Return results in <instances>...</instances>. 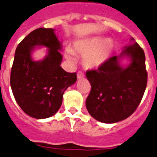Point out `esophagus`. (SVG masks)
Here are the masks:
<instances>
[{"label": "esophagus", "instance_id": "34e87169", "mask_svg": "<svg viewBox=\"0 0 157 157\" xmlns=\"http://www.w3.org/2000/svg\"><path fill=\"white\" fill-rule=\"evenodd\" d=\"M77 78H84L83 73L81 72V71H78V72L77 73Z\"/></svg>", "mask_w": 157, "mask_h": 157}]
</instances>
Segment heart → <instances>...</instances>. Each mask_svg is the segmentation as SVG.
<instances>
[{
    "label": "heart",
    "mask_w": 157,
    "mask_h": 157,
    "mask_svg": "<svg viewBox=\"0 0 157 157\" xmlns=\"http://www.w3.org/2000/svg\"><path fill=\"white\" fill-rule=\"evenodd\" d=\"M75 52L83 56L82 64L85 68L89 70L98 69L105 63L113 51L111 41L102 37H91L81 40L75 43ZM65 57L69 60L75 59L74 53L68 49L65 52Z\"/></svg>",
    "instance_id": "1"
}]
</instances>
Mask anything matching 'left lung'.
I'll return each instance as SVG.
<instances>
[{
	"mask_svg": "<svg viewBox=\"0 0 157 157\" xmlns=\"http://www.w3.org/2000/svg\"><path fill=\"white\" fill-rule=\"evenodd\" d=\"M131 41H134L133 37ZM124 56L131 59V64L123 67L119 60ZM86 76L92 86L86 100L90 115L106 124L125 120L138 108L147 87L144 52L137 42H133L98 70H87Z\"/></svg>",
	"mask_w": 157,
	"mask_h": 157,
	"instance_id": "left-lung-1",
	"label": "left lung"
}]
</instances>
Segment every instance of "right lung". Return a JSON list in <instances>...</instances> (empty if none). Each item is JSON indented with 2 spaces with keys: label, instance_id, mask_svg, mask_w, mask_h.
<instances>
[{
  "label": "right lung",
  "instance_id": "obj_1",
  "mask_svg": "<svg viewBox=\"0 0 157 157\" xmlns=\"http://www.w3.org/2000/svg\"><path fill=\"white\" fill-rule=\"evenodd\" d=\"M36 46L48 48L42 61L32 59ZM61 43L53 29L33 30L18 45L10 73L14 99L24 112L35 119L54 115L60 107L63 94L77 80L76 73H68L60 66Z\"/></svg>",
  "mask_w": 157,
  "mask_h": 157
}]
</instances>
